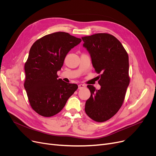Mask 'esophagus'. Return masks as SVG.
I'll use <instances>...</instances> for the list:
<instances>
[{"label":"esophagus","mask_w":156,"mask_h":156,"mask_svg":"<svg viewBox=\"0 0 156 156\" xmlns=\"http://www.w3.org/2000/svg\"><path fill=\"white\" fill-rule=\"evenodd\" d=\"M85 87H86L85 85H83V84H80V85H78V89H79V90L83 89V88H85Z\"/></svg>","instance_id":"esophagus-1"}]
</instances>
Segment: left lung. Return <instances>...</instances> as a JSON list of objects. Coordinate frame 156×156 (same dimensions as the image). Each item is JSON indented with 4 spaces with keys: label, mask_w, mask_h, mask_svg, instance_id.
Wrapping results in <instances>:
<instances>
[{
    "label": "left lung",
    "mask_w": 156,
    "mask_h": 156,
    "mask_svg": "<svg viewBox=\"0 0 156 156\" xmlns=\"http://www.w3.org/2000/svg\"><path fill=\"white\" fill-rule=\"evenodd\" d=\"M83 47L90 54L97 73L101 74L96 90L87 85L90 97L86 101L85 111L97 122L108 121L118 112L124 102L129 83L127 52L119 41L108 34H95L81 37Z\"/></svg>",
    "instance_id": "obj_1"
}]
</instances>
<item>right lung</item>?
Masks as SVG:
<instances>
[{"mask_svg":"<svg viewBox=\"0 0 156 156\" xmlns=\"http://www.w3.org/2000/svg\"><path fill=\"white\" fill-rule=\"evenodd\" d=\"M81 42L66 32H55L38 39L30 48L24 64V82L31 108L40 115L51 117L59 113L78 85L58 79L68 52Z\"/></svg>","mask_w":156,"mask_h":156,"instance_id":"1","label":"right lung"}]
</instances>
